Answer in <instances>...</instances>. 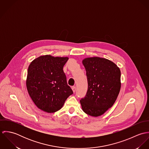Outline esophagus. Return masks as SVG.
Segmentation results:
<instances>
[{"label":"esophagus","instance_id":"obj_1","mask_svg":"<svg viewBox=\"0 0 149 149\" xmlns=\"http://www.w3.org/2000/svg\"><path fill=\"white\" fill-rule=\"evenodd\" d=\"M72 89L73 92H75V91H76V86H72Z\"/></svg>","mask_w":149,"mask_h":149}]
</instances>
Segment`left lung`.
Listing matches in <instances>:
<instances>
[{"instance_id": "obj_1", "label": "left lung", "mask_w": 149, "mask_h": 149, "mask_svg": "<svg viewBox=\"0 0 149 149\" xmlns=\"http://www.w3.org/2000/svg\"><path fill=\"white\" fill-rule=\"evenodd\" d=\"M83 64L86 70L88 90L80 103L85 113L97 117L115 102L121 87L120 70L110 60L97 57L86 58Z\"/></svg>"}]
</instances>
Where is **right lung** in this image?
<instances>
[{"instance_id":"right-lung-1","label":"right lung","mask_w":149,"mask_h":149,"mask_svg":"<svg viewBox=\"0 0 149 149\" xmlns=\"http://www.w3.org/2000/svg\"><path fill=\"white\" fill-rule=\"evenodd\" d=\"M68 60V57L42 56L34 60L28 68L27 91L36 106L45 112L60 110L73 93L63 70Z\"/></svg>"}]
</instances>
